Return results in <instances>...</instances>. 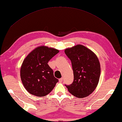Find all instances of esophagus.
Segmentation results:
<instances>
[{"label": "esophagus", "instance_id": "1", "mask_svg": "<svg viewBox=\"0 0 122 122\" xmlns=\"http://www.w3.org/2000/svg\"><path fill=\"white\" fill-rule=\"evenodd\" d=\"M59 82H61L62 81V80H63V78H60V79H59Z\"/></svg>", "mask_w": 122, "mask_h": 122}]
</instances>
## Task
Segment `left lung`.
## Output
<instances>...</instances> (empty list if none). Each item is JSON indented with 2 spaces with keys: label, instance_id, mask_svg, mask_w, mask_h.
Listing matches in <instances>:
<instances>
[{
  "label": "left lung",
  "instance_id": "8db88e82",
  "mask_svg": "<svg viewBox=\"0 0 122 122\" xmlns=\"http://www.w3.org/2000/svg\"><path fill=\"white\" fill-rule=\"evenodd\" d=\"M71 60L74 81L70 85H65L68 91L79 98H85L95 90L99 81L100 65L96 54L81 44L65 50Z\"/></svg>",
  "mask_w": 122,
  "mask_h": 122
}]
</instances>
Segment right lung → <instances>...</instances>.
<instances>
[{
    "mask_svg": "<svg viewBox=\"0 0 122 122\" xmlns=\"http://www.w3.org/2000/svg\"><path fill=\"white\" fill-rule=\"evenodd\" d=\"M59 51L41 46L32 51L25 58L20 70L23 86L29 93L37 97L47 96L53 90L58 79L48 61Z\"/></svg>",
    "mask_w": 122,
    "mask_h": 122,
    "instance_id": "right-lung-1",
    "label": "right lung"
}]
</instances>
